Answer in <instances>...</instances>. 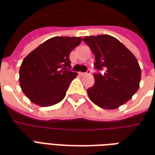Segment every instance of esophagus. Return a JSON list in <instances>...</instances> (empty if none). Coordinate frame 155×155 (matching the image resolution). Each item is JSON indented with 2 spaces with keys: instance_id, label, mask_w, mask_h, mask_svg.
<instances>
[{
  "instance_id": "34e87169",
  "label": "esophagus",
  "mask_w": 155,
  "mask_h": 155,
  "mask_svg": "<svg viewBox=\"0 0 155 155\" xmlns=\"http://www.w3.org/2000/svg\"><path fill=\"white\" fill-rule=\"evenodd\" d=\"M91 74V71L89 70L87 72H79V74L81 75V76H84V75H86V74Z\"/></svg>"
}]
</instances>
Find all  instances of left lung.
<instances>
[{
    "mask_svg": "<svg viewBox=\"0 0 155 155\" xmlns=\"http://www.w3.org/2000/svg\"><path fill=\"white\" fill-rule=\"evenodd\" d=\"M83 41L94 53L95 69L104 70L94 74V85L87 90L91 101L105 110L125 104L140 87L141 70L135 56L111 35H91Z\"/></svg>",
    "mask_w": 155,
    "mask_h": 155,
    "instance_id": "1",
    "label": "left lung"
}]
</instances>
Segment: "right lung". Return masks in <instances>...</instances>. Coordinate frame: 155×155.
<instances>
[{
  "mask_svg": "<svg viewBox=\"0 0 155 155\" xmlns=\"http://www.w3.org/2000/svg\"><path fill=\"white\" fill-rule=\"evenodd\" d=\"M81 42V37H52L23 60L19 81L30 101L47 107L64 99L71 82L77 75L70 70V54Z\"/></svg>",
  "mask_w": 155,
  "mask_h": 155,
  "instance_id": "obj_1",
  "label": "right lung"
}]
</instances>
